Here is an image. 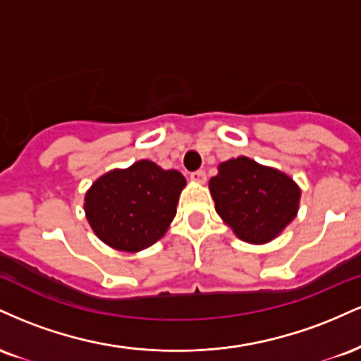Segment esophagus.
Masks as SVG:
<instances>
[{"mask_svg":"<svg viewBox=\"0 0 361 361\" xmlns=\"http://www.w3.org/2000/svg\"><path fill=\"white\" fill-rule=\"evenodd\" d=\"M190 178H192L193 181H197V183H205L207 175H205L204 169H198V171H193L192 175H190Z\"/></svg>","mask_w":361,"mask_h":361,"instance_id":"34e87169","label":"esophagus"}]
</instances>
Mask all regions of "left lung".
Wrapping results in <instances>:
<instances>
[{"instance_id": "1", "label": "left lung", "mask_w": 361, "mask_h": 361, "mask_svg": "<svg viewBox=\"0 0 361 361\" xmlns=\"http://www.w3.org/2000/svg\"><path fill=\"white\" fill-rule=\"evenodd\" d=\"M209 186L217 214L246 243L271 241L299 209L300 190L292 178L250 157L222 163Z\"/></svg>"}]
</instances>
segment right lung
<instances>
[{"label":"right lung","instance_id":"right-lung-1","mask_svg":"<svg viewBox=\"0 0 361 361\" xmlns=\"http://www.w3.org/2000/svg\"><path fill=\"white\" fill-rule=\"evenodd\" d=\"M185 185L176 169L137 161L94 181L85 197L86 219L94 234L115 250H146L168 231Z\"/></svg>","mask_w":361,"mask_h":361}]
</instances>
